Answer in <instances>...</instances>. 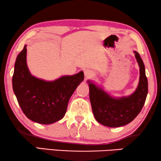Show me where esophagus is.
I'll list each match as a JSON object with an SVG mask.
<instances>
[{"mask_svg": "<svg viewBox=\"0 0 161 161\" xmlns=\"http://www.w3.org/2000/svg\"><path fill=\"white\" fill-rule=\"evenodd\" d=\"M84 75L86 78H92V77L94 75V73L92 70L86 69L84 71Z\"/></svg>", "mask_w": 161, "mask_h": 161, "instance_id": "1", "label": "esophagus"}]
</instances>
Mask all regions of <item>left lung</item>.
<instances>
[{
    "label": "left lung",
    "mask_w": 161,
    "mask_h": 161,
    "mask_svg": "<svg viewBox=\"0 0 161 161\" xmlns=\"http://www.w3.org/2000/svg\"><path fill=\"white\" fill-rule=\"evenodd\" d=\"M139 66V82L133 94L122 97H114L102 87L88 80L89 98L96 120L109 127L124 126L131 122L142 111L148 93V81L145 67L139 53L133 51Z\"/></svg>",
    "instance_id": "obj_1"
}]
</instances>
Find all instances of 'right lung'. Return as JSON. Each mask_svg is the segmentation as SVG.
Listing matches in <instances>:
<instances>
[{"label": "right lung", "mask_w": 161, "mask_h": 161, "mask_svg": "<svg viewBox=\"0 0 161 161\" xmlns=\"http://www.w3.org/2000/svg\"><path fill=\"white\" fill-rule=\"evenodd\" d=\"M26 47L24 46L15 61L13 91L29 119L42 125L53 124L64 116L69 98L84 79L83 72L64 75L53 81L36 78L28 68Z\"/></svg>", "instance_id": "obj_1"}]
</instances>
